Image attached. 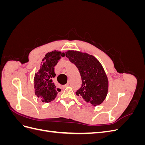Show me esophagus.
<instances>
[{"label": "esophagus", "mask_w": 145, "mask_h": 145, "mask_svg": "<svg viewBox=\"0 0 145 145\" xmlns=\"http://www.w3.org/2000/svg\"><path fill=\"white\" fill-rule=\"evenodd\" d=\"M69 83H67V84H66V85H63V87H64V88H65V87H67V86H69Z\"/></svg>", "instance_id": "34e87169"}]
</instances>
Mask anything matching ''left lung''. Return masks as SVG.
I'll list each match as a JSON object with an SVG mask.
<instances>
[{
    "mask_svg": "<svg viewBox=\"0 0 145 145\" xmlns=\"http://www.w3.org/2000/svg\"><path fill=\"white\" fill-rule=\"evenodd\" d=\"M65 56L78 68L82 78V85L76 94L85 102L96 106L106 97L108 80L102 65L94 56L81 52L68 51Z\"/></svg>",
    "mask_w": 145,
    "mask_h": 145,
    "instance_id": "1",
    "label": "left lung"
}]
</instances>
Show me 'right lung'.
Returning <instances> with one entry per match:
<instances>
[{
	"instance_id": "obj_1",
	"label": "right lung",
	"mask_w": 145,
	"mask_h": 145,
	"mask_svg": "<svg viewBox=\"0 0 145 145\" xmlns=\"http://www.w3.org/2000/svg\"><path fill=\"white\" fill-rule=\"evenodd\" d=\"M65 56V53L60 51H54L48 52L43 59L39 71L35 74V94L43 102H50L61 91V89L56 88L52 82V78L56 77L55 66L61 57Z\"/></svg>"
}]
</instances>
